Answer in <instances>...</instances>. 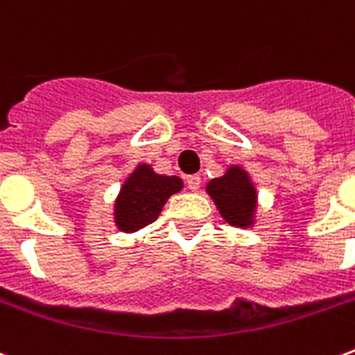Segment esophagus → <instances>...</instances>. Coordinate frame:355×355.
<instances>
[{
	"mask_svg": "<svg viewBox=\"0 0 355 355\" xmlns=\"http://www.w3.org/2000/svg\"><path fill=\"white\" fill-rule=\"evenodd\" d=\"M186 184H188V188L191 191H197L201 188V177L199 175H189V177H186Z\"/></svg>",
	"mask_w": 355,
	"mask_h": 355,
	"instance_id": "1",
	"label": "esophagus"
}]
</instances>
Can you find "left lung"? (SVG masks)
<instances>
[{
	"label": "left lung",
	"instance_id": "8db88e82",
	"mask_svg": "<svg viewBox=\"0 0 355 355\" xmlns=\"http://www.w3.org/2000/svg\"><path fill=\"white\" fill-rule=\"evenodd\" d=\"M207 191L227 223L234 227H250L253 223L257 193L255 186L243 169L231 167L223 177L210 180Z\"/></svg>",
	"mask_w": 355,
	"mask_h": 355
}]
</instances>
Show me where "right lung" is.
<instances>
[{
  "label": "right lung",
  "mask_w": 355,
  "mask_h": 355,
  "mask_svg": "<svg viewBox=\"0 0 355 355\" xmlns=\"http://www.w3.org/2000/svg\"><path fill=\"white\" fill-rule=\"evenodd\" d=\"M182 189L178 177L156 175L150 166H139L121 188L115 202V223L123 232L139 231L150 225L173 193Z\"/></svg>",
  "instance_id": "right-lung-1"
}]
</instances>
